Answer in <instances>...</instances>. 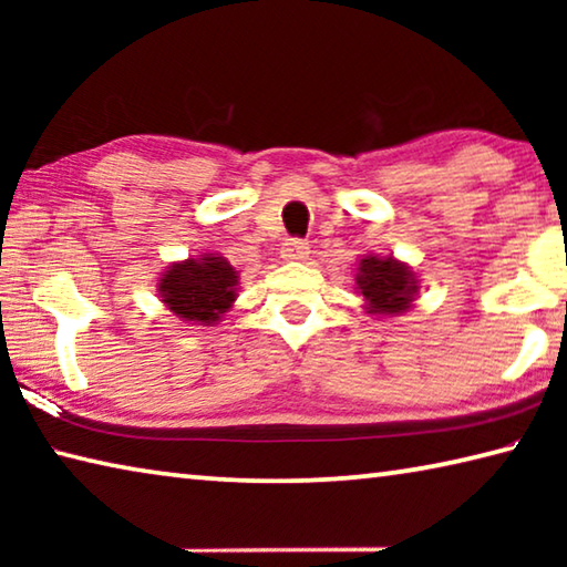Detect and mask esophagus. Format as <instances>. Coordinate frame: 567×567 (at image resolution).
Listing matches in <instances>:
<instances>
[{"label":"esophagus","instance_id":"esophagus-1","mask_svg":"<svg viewBox=\"0 0 567 567\" xmlns=\"http://www.w3.org/2000/svg\"><path fill=\"white\" fill-rule=\"evenodd\" d=\"M282 257L285 260H290V262H302V260H307V257H310V245L305 243V239H287V243L282 245Z\"/></svg>","mask_w":567,"mask_h":567}]
</instances>
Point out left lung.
<instances>
[{
	"mask_svg": "<svg viewBox=\"0 0 567 567\" xmlns=\"http://www.w3.org/2000/svg\"><path fill=\"white\" fill-rule=\"evenodd\" d=\"M354 285L364 297V310L370 315L408 312L420 292L417 275L405 262L378 255L362 257Z\"/></svg>",
	"mask_w": 567,
	"mask_h": 567,
	"instance_id": "left-lung-1",
	"label": "left lung"
}]
</instances>
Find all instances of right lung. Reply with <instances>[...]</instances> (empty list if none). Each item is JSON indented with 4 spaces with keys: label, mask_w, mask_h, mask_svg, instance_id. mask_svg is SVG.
<instances>
[{
    "label": "right lung",
    "mask_w": 567,
    "mask_h": 567,
    "mask_svg": "<svg viewBox=\"0 0 567 567\" xmlns=\"http://www.w3.org/2000/svg\"><path fill=\"white\" fill-rule=\"evenodd\" d=\"M157 290L177 318L213 328L235 302L237 270L225 257L205 252L169 265L159 277Z\"/></svg>",
    "instance_id": "obj_1"
}]
</instances>
